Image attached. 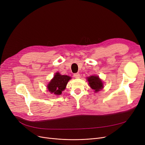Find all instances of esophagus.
<instances>
[{
  "instance_id": "esophagus-1",
  "label": "esophagus",
  "mask_w": 145,
  "mask_h": 145,
  "mask_svg": "<svg viewBox=\"0 0 145 145\" xmlns=\"http://www.w3.org/2000/svg\"><path fill=\"white\" fill-rule=\"evenodd\" d=\"M73 76L75 78H80V74L79 73H74Z\"/></svg>"
}]
</instances>
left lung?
Returning <instances> with one entry per match:
<instances>
[{
	"label": "left lung",
	"instance_id": "left-lung-1",
	"mask_svg": "<svg viewBox=\"0 0 145 145\" xmlns=\"http://www.w3.org/2000/svg\"><path fill=\"white\" fill-rule=\"evenodd\" d=\"M88 81L92 89L95 90V92H98L103 88V84L101 80L99 79L98 76H91L88 78Z\"/></svg>",
	"mask_w": 145,
	"mask_h": 145
}]
</instances>
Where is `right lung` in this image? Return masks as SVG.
Returning <instances> with one entry per match:
<instances>
[{
	"instance_id": "add662e5",
	"label": "right lung",
	"mask_w": 145,
	"mask_h": 145,
	"mask_svg": "<svg viewBox=\"0 0 145 145\" xmlns=\"http://www.w3.org/2000/svg\"><path fill=\"white\" fill-rule=\"evenodd\" d=\"M71 78L67 75H61L58 72L56 73L47 86L48 91L55 95H60L61 92L65 90L68 81Z\"/></svg>"
}]
</instances>
